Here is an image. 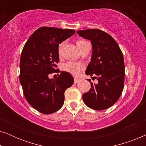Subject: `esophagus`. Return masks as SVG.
Listing matches in <instances>:
<instances>
[{"label":"esophagus","instance_id":"obj_1","mask_svg":"<svg viewBox=\"0 0 146 146\" xmlns=\"http://www.w3.org/2000/svg\"><path fill=\"white\" fill-rule=\"evenodd\" d=\"M80 80L78 78H74V84H77L78 82H79Z\"/></svg>","mask_w":146,"mask_h":146}]
</instances>
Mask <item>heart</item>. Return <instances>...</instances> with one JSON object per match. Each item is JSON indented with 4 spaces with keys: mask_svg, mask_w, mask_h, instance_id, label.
<instances>
[{
    "mask_svg": "<svg viewBox=\"0 0 146 146\" xmlns=\"http://www.w3.org/2000/svg\"><path fill=\"white\" fill-rule=\"evenodd\" d=\"M85 42L86 41L84 40H79L77 42V46H79L80 45ZM63 44L64 43H61L59 45V52H60ZM84 64L83 63L75 62H68L65 63L62 66V68L65 72H67L71 74L72 75L75 76H78L80 74V73L84 69Z\"/></svg>",
    "mask_w": 146,
    "mask_h": 146,
    "instance_id": "1",
    "label": "heart"
}]
</instances>
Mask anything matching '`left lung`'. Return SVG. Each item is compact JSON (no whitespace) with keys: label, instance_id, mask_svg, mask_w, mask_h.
<instances>
[{"label":"left lung","instance_id":"8db88e82","mask_svg":"<svg viewBox=\"0 0 146 146\" xmlns=\"http://www.w3.org/2000/svg\"><path fill=\"white\" fill-rule=\"evenodd\" d=\"M77 33L91 42L92 52L85 74L96 75L98 81L93 84L88 80L91 88L82 95L84 102L96 110H106L116 102L123 91L125 67L122 52L115 40L100 30L78 31Z\"/></svg>","mask_w":146,"mask_h":146}]
</instances>
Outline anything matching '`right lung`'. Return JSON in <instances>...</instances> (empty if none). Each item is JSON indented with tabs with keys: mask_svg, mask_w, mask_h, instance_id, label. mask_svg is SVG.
Segmentation results:
<instances>
[{
	"mask_svg": "<svg viewBox=\"0 0 146 146\" xmlns=\"http://www.w3.org/2000/svg\"><path fill=\"white\" fill-rule=\"evenodd\" d=\"M71 29L41 27L32 35L22 51L20 82L24 95L32 107L44 114H50L63 106L64 92L74 83L67 72L57 78H49L51 73L60 72L59 44L74 35Z\"/></svg>",
	"mask_w": 146,
	"mask_h": 146,
	"instance_id": "1",
	"label": "right lung"
}]
</instances>
